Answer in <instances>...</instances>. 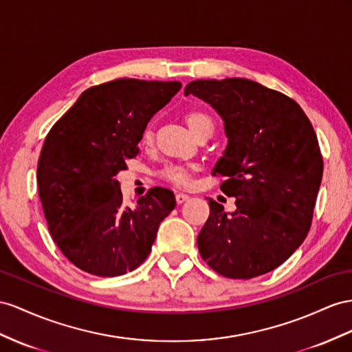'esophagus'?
<instances>
[{"label":"esophagus","mask_w":352,"mask_h":352,"mask_svg":"<svg viewBox=\"0 0 352 352\" xmlns=\"http://www.w3.org/2000/svg\"><path fill=\"white\" fill-rule=\"evenodd\" d=\"M188 197H190V196H188L187 193H177V195H175L177 204H183V202H186V201L188 199Z\"/></svg>","instance_id":"esophagus-1"}]
</instances>
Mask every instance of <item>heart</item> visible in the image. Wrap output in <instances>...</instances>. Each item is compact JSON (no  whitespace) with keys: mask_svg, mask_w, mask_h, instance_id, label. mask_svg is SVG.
<instances>
[{"mask_svg":"<svg viewBox=\"0 0 352 352\" xmlns=\"http://www.w3.org/2000/svg\"><path fill=\"white\" fill-rule=\"evenodd\" d=\"M186 123L188 124V128L196 135L199 132L205 124H212L211 119L206 114L201 111H192L186 116ZM151 142V133L150 131H146L142 133V144H150ZM195 166L192 165H166L164 169H162V178H165L168 183L174 184V186H187L192 179V173H193Z\"/></svg>","mask_w":352,"mask_h":352,"instance_id":"obj_1","label":"heart"}]
</instances>
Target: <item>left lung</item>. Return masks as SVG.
Returning <instances> with one entry per match:
<instances>
[{
  "instance_id": "8db88e82",
  "label": "left lung",
  "mask_w": 352,
  "mask_h": 352,
  "mask_svg": "<svg viewBox=\"0 0 352 352\" xmlns=\"http://www.w3.org/2000/svg\"><path fill=\"white\" fill-rule=\"evenodd\" d=\"M184 95L208 102L224 122L228 147L212 169L236 197L228 214L210 199L197 235L215 272L250 279L274 270L308 235L322 177L317 135L294 99L248 78L195 80Z\"/></svg>"
}]
</instances>
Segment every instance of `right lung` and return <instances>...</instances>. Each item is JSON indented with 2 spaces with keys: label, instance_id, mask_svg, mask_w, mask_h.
Here are the masks:
<instances>
[{
  "label": "right lung",
  "instance_id": "obj_1",
  "mask_svg": "<svg viewBox=\"0 0 352 352\" xmlns=\"http://www.w3.org/2000/svg\"><path fill=\"white\" fill-rule=\"evenodd\" d=\"M179 89V82L138 78L92 86L47 133L37 166L44 217L58 248L85 272H132L175 208L174 193L164 187L124 206L116 175L138 155L147 123Z\"/></svg>",
  "mask_w": 352,
  "mask_h": 352
}]
</instances>
